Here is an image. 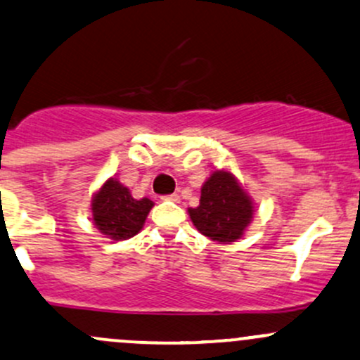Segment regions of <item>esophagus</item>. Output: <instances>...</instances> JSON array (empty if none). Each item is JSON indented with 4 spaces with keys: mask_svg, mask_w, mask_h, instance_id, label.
<instances>
[{
    "mask_svg": "<svg viewBox=\"0 0 360 360\" xmlns=\"http://www.w3.org/2000/svg\"><path fill=\"white\" fill-rule=\"evenodd\" d=\"M164 200H167V201H172V203H179V195H176V193H172V195H167V196H164Z\"/></svg>",
    "mask_w": 360,
    "mask_h": 360,
    "instance_id": "esophagus-1",
    "label": "esophagus"
}]
</instances>
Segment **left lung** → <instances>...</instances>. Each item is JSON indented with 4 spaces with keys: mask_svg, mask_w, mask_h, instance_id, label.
Instances as JSON below:
<instances>
[{
    "mask_svg": "<svg viewBox=\"0 0 360 360\" xmlns=\"http://www.w3.org/2000/svg\"><path fill=\"white\" fill-rule=\"evenodd\" d=\"M188 213L205 238L227 244L243 238L255 215V207L234 174L215 171L201 186L200 205L189 208Z\"/></svg>",
    "mask_w": 360,
    "mask_h": 360,
    "instance_id": "left-lung-1",
    "label": "left lung"
}]
</instances>
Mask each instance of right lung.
Instances as JSON below:
<instances>
[{
	"label": "right lung",
	"instance_id": "1",
	"mask_svg": "<svg viewBox=\"0 0 360 360\" xmlns=\"http://www.w3.org/2000/svg\"><path fill=\"white\" fill-rule=\"evenodd\" d=\"M90 207L94 224L102 234L112 240H126L141 231L153 201L135 200L128 188L110 177L94 195Z\"/></svg>",
	"mask_w": 360,
	"mask_h": 360
}]
</instances>
